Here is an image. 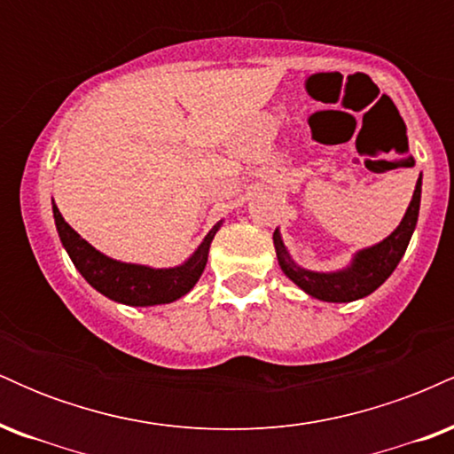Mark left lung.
I'll list each match as a JSON object with an SVG mask.
<instances>
[{"label":"left lung","instance_id":"8db88e82","mask_svg":"<svg viewBox=\"0 0 454 454\" xmlns=\"http://www.w3.org/2000/svg\"><path fill=\"white\" fill-rule=\"evenodd\" d=\"M420 187H423V175L416 181V190L411 194L410 207L405 211L403 220L384 241H380L372 247H364L354 254L352 262L346 269L333 270V273H317V270H307L290 258L288 249L281 241L279 231L273 232L275 252H278L279 267L307 294L314 299L328 301V303H350V301L363 299L372 294L390 278L397 269L399 260L403 258L405 249L414 232L416 222H419L420 209Z\"/></svg>","mask_w":454,"mask_h":454}]
</instances>
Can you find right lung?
I'll list each match as a JSON object with an SVG mask.
<instances>
[{
    "instance_id": "obj_1",
    "label": "right lung",
    "mask_w": 454,
    "mask_h": 454,
    "mask_svg": "<svg viewBox=\"0 0 454 454\" xmlns=\"http://www.w3.org/2000/svg\"><path fill=\"white\" fill-rule=\"evenodd\" d=\"M53 215L61 245L66 247L78 273L87 279V284H91L98 293L108 299L132 307L173 303L190 293L207 267L211 241L222 226V222H217L205 237V241L198 245L196 252L184 264L173 269H151L145 264L119 262V260L104 256L61 217L55 202Z\"/></svg>"
}]
</instances>
